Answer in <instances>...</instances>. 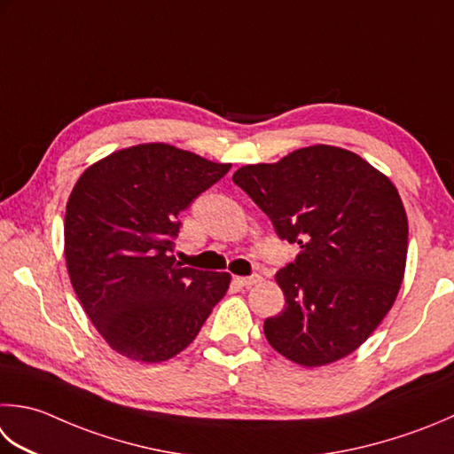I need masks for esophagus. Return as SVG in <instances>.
<instances>
[{"mask_svg":"<svg viewBox=\"0 0 454 454\" xmlns=\"http://www.w3.org/2000/svg\"><path fill=\"white\" fill-rule=\"evenodd\" d=\"M236 279L242 287H252V286H255V283L262 281V275L254 273V275H247V278H236Z\"/></svg>","mask_w":454,"mask_h":454,"instance_id":"esophagus-1","label":"esophagus"}]
</instances>
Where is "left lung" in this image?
Listing matches in <instances>:
<instances>
[{
  "instance_id": "1",
  "label": "left lung",
  "mask_w": 454,
  "mask_h": 454,
  "mask_svg": "<svg viewBox=\"0 0 454 454\" xmlns=\"http://www.w3.org/2000/svg\"><path fill=\"white\" fill-rule=\"evenodd\" d=\"M232 181L281 239L301 247L275 273L286 309L265 318V339L307 368L348 356L384 321L403 281L407 215L394 183L333 145L246 165Z\"/></svg>"
}]
</instances>
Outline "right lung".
<instances>
[{
	"instance_id": "1",
	"label": "right lung",
	"mask_w": 454,
	"mask_h": 454,
	"mask_svg": "<svg viewBox=\"0 0 454 454\" xmlns=\"http://www.w3.org/2000/svg\"><path fill=\"white\" fill-rule=\"evenodd\" d=\"M230 167L144 144L104 157L76 181L65 215L67 270L115 352L149 364L176 356L226 295L230 273L181 268L173 239L179 212Z\"/></svg>"
}]
</instances>
